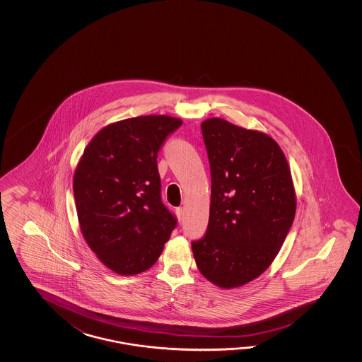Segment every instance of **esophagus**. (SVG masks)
<instances>
[{"instance_id": "34e87169", "label": "esophagus", "mask_w": 362, "mask_h": 362, "mask_svg": "<svg viewBox=\"0 0 362 362\" xmlns=\"http://www.w3.org/2000/svg\"><path fill=\"white\" fill-rule=\"evenodd\" d=\"M176 215H177L178 220L181 221L184 218V208L178 207L176 208Z\"/></svg>"}]
</instances>
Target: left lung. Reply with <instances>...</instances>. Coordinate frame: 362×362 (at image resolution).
Returning <instances> with one entry per match:
<instances>
[{"mask_svg":"<svg viewBox=\"0 0 362 362\" xmlns=\"http://www.w3.org/2000/svg\"><path fill=\"white\" fill-rule=\"evenodd\" d=\"M211 168L206 234L192 240L200 273L233 288L269 268L293 225L296 198L290 167L277 142L212 117L202 123Z\"/></svg>","mask_w":362,"mask_h":362,"instance_id":"obj_1","label":"left lung"}]
</instances>
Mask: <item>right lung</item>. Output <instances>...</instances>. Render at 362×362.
Masks as SVG:
<instances>
[{
  "label": "right lung",
  "mask_w": 362,
  "mask_h": 362,
  "mask_svg": "<svg viewBox=\"0 0 362 362\" xmlns=\"http://www.w3.org/2000/svg\"><path fill=\"white\" fill-rule=\"evenodd\" d=\"M182 122L165 115L110 124L84 150L74 176L77 217L86 243L122 276L154 265L177 218L164 206L158 153Z\"/></svg>",
  "instance_id": "add662e5"
}]
</instances>
